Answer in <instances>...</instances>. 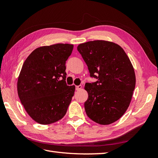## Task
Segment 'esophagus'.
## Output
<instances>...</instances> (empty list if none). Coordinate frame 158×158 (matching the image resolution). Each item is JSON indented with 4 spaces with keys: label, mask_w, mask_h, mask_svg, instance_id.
Returning <instances> with one entry per match:
<instances>
[{
    "label": "esophagus",
    "mask_w": 158,
    "mask_h": 158,
    "mask_svg": "<svg viewBox=\"0 0 158 158\" xmlns=\"http://www.w3.org/2000/svg\"><path fill=\"white\" fill-rule=\"evenodd\" d=\"M82 88V85H77L75 87V89L76 90H77V91H79V90H80Z\"/></svg>",
    "instance_id": "esophagus-1"
}]
</instances>
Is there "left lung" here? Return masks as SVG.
<instances>
[{
	"instance_id": "8db88e82",
	"label": "left lung",
	"mask_w": 158,
	"mask_h": 158,
	"mask_svg": "<svg viewBox=\"0 0 158 158\" xmlns=\"http://www.w3.org/2000/svg\"><path fill=\"white\" fill-rule=\"evenodd\" d=\"M77 50L90 77L97 79L85 85L87 115L102 125L116 122L128 108L135 88V70L129 58L119 45L102 40L82 43Z\"/></svg>"
}]
</instances>
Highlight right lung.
Listing matches in <instances>:
<instances>
[{
	"label": "right lung",
	"mask_w": 158,
	"mask_h": 158,
	"mask_svg": "<svg viewBox=\"0 0 158 158\" xmlns=\"http://www.w3.org/2000/svg\"><path fill=\"white\" fill-rule=\"evenodd\" d=\"M73 45L40 47L25 60L18 80V93L28 115L46 125L65 115L75 90L67 85L66 61Z\"/></svg>",
	"instance_id": "add662e5"
}]
</instances>
